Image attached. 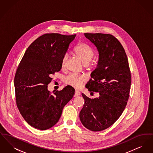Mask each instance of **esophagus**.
<instances>
[{
  "mask_svg": "<svg viewBox=\"0 0 153 153\" xmlns=\"http://www.w3.org/2000/svg\"><path fill=\"white\" fill-rule=\"evenodd\" d=\"M80 95H81V94H80V92L79 91H77V90H76V91H75L74 95V97H77V96H80Z\"/></svg>",
  "mask_w": 153,
  "mask_h": 153,
  "instance_id": "1",
  "label": "esophagus"
}]
</instances>
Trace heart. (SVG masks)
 <instances>
[{"label":"heart","instance_id":"b5f03b06","mask_svg":"<svg viewBox=\"0 0 153 153\" xmlns=\"http://www.w3.org/2000/svg\"><path fill=\"white\" fill-rule=\"evenodd\" d=\"M74 52L77 56L80 58L84 64L89 63L94 56V49L88 44L80 43L74 49ZM67 61V55L63 56L61 60V68L64 69L65 68ZM87 76L84 74H70L65 78V82L74 87H81L83 84L87 81Z\"/></svg>","mask_w":153,"mask_h":153}]
</instances>
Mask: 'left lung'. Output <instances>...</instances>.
Masks as SVG:
<instances>
[{
    "instance_id": "8db88e82",
    "label": "left lung",
    "mask_w": 153,
    "mask_h": 153,
    "mask_svg": "<svg viewBox=\"0 0 153 153\" xmlns=\"http://www.w3.org/2000/svg\"><path fill=\"white\" fill-rule=\"evenodd\" d=\"M95 45L99 60L85 85L99 97L85 100L80 112V120L87 129L100 131L108 128L120 117L129 98L131 72L123 47L115 36L108 34L84 33Z\"/></svg>"
}]
</instances>
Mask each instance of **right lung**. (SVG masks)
I'll list each match as a JSON object with an SVG mask.
<instances>
[{"label":"right lung","instance_id":"add662e5","mask_svg":"<svg viewBox=\"0 0 153 153\" xmlns=\"http://www.w3.org/2000/svg\"><path fill=\"white\" fill-rule=\"evenodd\" d=\"M76 36L45 34L31 44L25 53L14 78L16 102L26 122L45 130L58 122L62 109L74 95L66 86L51 94L48 85L51 74L61 69V60Z\"/></svg>","mask_w":153,"mask_h":153}]
</instances>
